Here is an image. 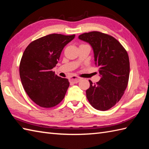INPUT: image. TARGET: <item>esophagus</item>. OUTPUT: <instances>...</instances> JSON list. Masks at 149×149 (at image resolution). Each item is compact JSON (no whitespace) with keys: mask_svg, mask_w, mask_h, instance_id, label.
Segmentation results:
<instances>
[{"mask_svg":"<svg viewBox=\"0 0 149 149\" xmlns=\"http://www.w3.org/2000/svg\"><path fill=\"white\" fill-rule=\"evenodd\" d=\"M81 79L80 77H77L76 76H72L70 79V82L72 83H77L78 82L81 81Z\"/></svg>","mask_w":149,"mask_h":149,"instance_id":"34e87169","label":"esophagus"}]
</instances>
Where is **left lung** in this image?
Listing matches in <instances>:
<instances>
[{"label": "left lung", "mask_w": 149, "mask_h": 149, "mask_svg": "<svg viewBox=\"0 0 149 149\" xmlns=\"http://www.w3.org/2000/svg\"><path fill=\"white\" fill-rule=\"evenodd\" d=\"M78 38L92 47L95 64L99 68L100 79L95 84L89 81L86 97L95 109L106 111L118 102L127 88L130 71L127 52L115 38L98 31Z\"/></svg>", "instance_id": "obj_1"}]
</instances>
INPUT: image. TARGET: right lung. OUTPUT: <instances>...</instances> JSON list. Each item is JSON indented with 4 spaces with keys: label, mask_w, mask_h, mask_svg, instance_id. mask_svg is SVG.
Returning a JSON list of instances; mask_svg holds the SVG:
<instances>
[{
    "label": "right lung",
    "mask_w": 149,
    "mask_h": 149,
    "mask_svg": "<svg viewBox=\"0 0 149 149\" xmlns=\"http://www.w3.org/2000/svg\"><path fill=\"white\" fill-rule=\"evenodd\" d=\"M75 35L51 34L33 41L22 57L20 79L25 91L34 102L49 108L61 102L69 87L68 79L52 72L64 47Z\"/></svg>",
    "instance_id": "obj_1"
}]
</instances>
